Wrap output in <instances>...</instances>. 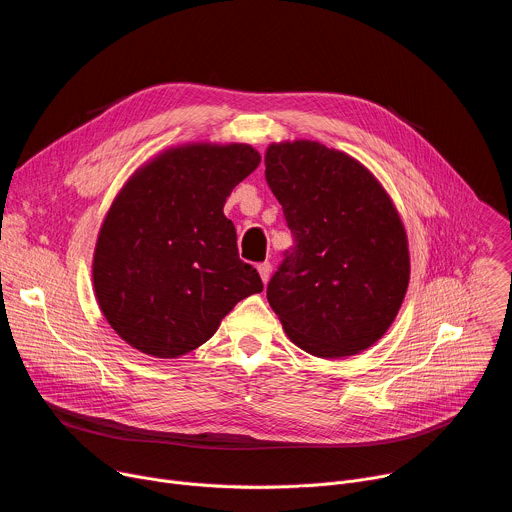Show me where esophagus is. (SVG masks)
<instances>
[{
    "label": "esophagus",
    "instance_id": "1",
    "mask_svg": "<svg viewBox=\"0 0 512 512\" xmlns=\"http://www.w3.org/2000/svg\"><path fill=\"white\" fill-rule=\"evenodd\" d=\"M257 271H259V275H261V281L267 283L269 277H271V263H269V261L259 263V265H257Z\"/></svg>",
    "mask_w": 512,
    "mask_h": 512
}]
</instances>
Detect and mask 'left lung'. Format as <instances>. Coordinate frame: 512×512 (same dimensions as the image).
<instances>
[{
	"mask_svg": "<svg viewBox=\"0 0 512 512\" xmlns=\"http://www.w3.org/2000/svg\"><path fill=\"white\" fill-rule=\"evenodd\" d=\"M265 180L296 241L267 285L287 338L326 360L371 348L411 273L393 198L367 166L312 139L269 143Z\"/></svg>",
	"mask_w": 512,
	"mask_h": 512,
	"instance_id": "1",
	"label": "left lung"
}]
</instances>
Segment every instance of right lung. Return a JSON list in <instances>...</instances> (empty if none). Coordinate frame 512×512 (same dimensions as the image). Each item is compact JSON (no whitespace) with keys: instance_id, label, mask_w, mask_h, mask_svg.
<instances>
[{"instance_id":"add662e5","label":"right lung","mask_w":512,"mask_h":512,"mask_svg":"<svg viewBox=\"0 0 512 512\" xmlns=\"http://www.w3.org/2000/svg\"><path fill=\"white\" fill-rule=\"evenodd\" d=\"M261 162L249 143L192 141L143 162L113 198L93 253L109 326L135 350L180 358L263 291L223 208Z\"/></svg>"}]
</instances>
